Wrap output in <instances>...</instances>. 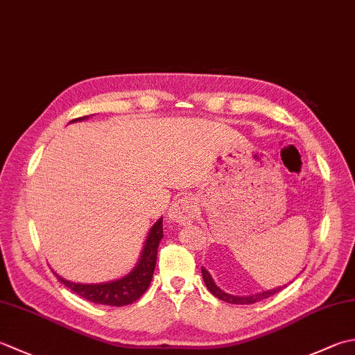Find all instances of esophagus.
Returning a JSON list of instances; mask_svg holds the SVG:
<instances>
[{
    "label": "esophagus",
    "mask_w": 355,
    "mask_h": 355,
    "mask_svg": "<svg viewBox=\"0 0 355 355\" xmlns=\"http://www.w3.org/2000/svg\"><path fill=\"white\" fill-rule=\"evenodd\" d=\"M196 215H197V206L192 201V198L182 197L172 205L169 211V220L178 225H187L196 218Z\"/></svg>",
    "instance_id": "obj_1"
}]
</instances>
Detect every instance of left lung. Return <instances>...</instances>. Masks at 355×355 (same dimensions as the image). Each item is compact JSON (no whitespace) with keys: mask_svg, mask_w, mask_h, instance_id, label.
Wrapping results in <instances>:
<instances>
[{"mask_svg":"<svg viewBox=\"0 0 355 355\" xmlns=\"http://www.w3.org/2000/svg\"><path fill=\"white\" fill-rule=\"evenodd\" d=\"M201 274H203V280L206 283V288L211 291V294L215 295L220 300H223L226 303H232V304H251V303H257L263 300V298H268L270 295H274L275 293H279L283 288H277V289H270V291H265V293H260V294H255V295H249V297H235L231 294H226L225 291H221L215 282L212 280L211 274L207 272L205 268H201Z\"/></svg>","mask_w":355,"mask_h":355,"instance_id":"1","label":"left lung"}]
</instances>
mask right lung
I'll use <instances>...</instances> for the list:
<instances>
[{"mask_svg":"<svg viewBox=\"0 0 355 355\" xmlns=\"http://www.w3.org/2000/svg\"><path fill=\"white\" fill-rule=\"evenodd\" d=\"M86 118L87 115L75 118L72 121H81V120H86ZM162 239H163V218H159L150 229L138 265L129 275L123 277L120 280L100 283V284H81V283L64 280L58 274L55 275L58 277V280L64 284L66 288L73 291L75 294L86 298L89 302L98 303V304H109V306H126V304L137 302L138 298L146 293V289L149 288L152 275H154L155 263H157L158 245Z\"/></svg>","mask_w":355,"mask_h":355,"instance_id":"add662e5","label":"right lung"}]
</instances>
